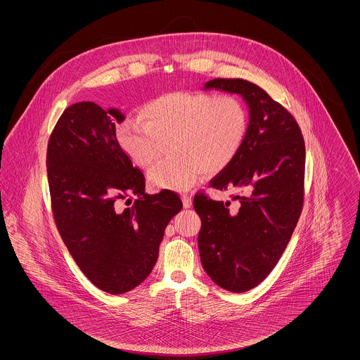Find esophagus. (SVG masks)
Returning a JSON list of instances; mask_svg holds the SVG:
<instances>
[{
  "label": "esophagus",
  "mask_w": 360,
  "mask_h": 360,
  "mask_svg": "<svg viewBox=\"0 0 360 360\" xmlns=\"http://www.w3.org/2000/svg\"><path fill=\"white\" fill-rule=\"evenodd\" d=\"M182 201H184V206H185V207H190L191 204H193L191 195L188 194V193H184V194H182Z\"/></svg>",
  "instance_id": "34e87169"
}]
</instances>
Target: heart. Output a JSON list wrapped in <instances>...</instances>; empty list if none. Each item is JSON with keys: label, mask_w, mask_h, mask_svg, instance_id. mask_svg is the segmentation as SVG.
<instances>
[{"label": "heart", "mask_w": 360, "mask_h": 360, "mask_svg": "<svg viewBox=\"0 0 360 360\" xmlns=\"http://www.w3.org/2000/svg\"><path fill=\"white\" fill-rule=\"evenodd\" d=\"M141 120L117 125L121 151L148 169L158 160L163 141L175 155L150 172L154 188L185 190L205 172H224L239 155L250 129L245 103L231 93L172 91L143 105Z\"/></svg>", "instance_id": "obj_1"}]
</instances>
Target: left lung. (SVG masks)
Instances as JSON below:
<instances>
[{
	"mask_svg": "<svg viewBox=\"0 0 360 360\" xmlns=\"http://www.w3.org/2000/svg\"><path fill=\"white\" fill-rule=\"evenodd\" d=\"M205 89L240 94L250 129L236 159L209 186L232 190L231 201L194 195L201 217L198 248L212 281L233 292L254 289L273 271L304 205L305 141L290 112L245 79L216 78Z\"/></svg>",
	"mask_w": 360,
	"mask_h": 360,
	"instance_id": "left-lung-1",
	"label": "left lung"
}]
</instances>
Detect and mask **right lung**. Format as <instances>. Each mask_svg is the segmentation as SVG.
<instances>
[{"instance_id": "1", "label": "right lung", "mask_w": 360, "mask_h": 360, "mask_svg": "<svg viewBox=\"0 0 360 360\" xmlns=\"http://www.w3.org/2000/svg\"><path fill=\"white\" fill-rule=\"evenodd\" d=\"M122 120L117 109L74 103L47 147L56 228L86 278L109 294L132 290L150 275L165 229L184 206L172 190L144 191L143 172L116 140V121ZM122 200L131 206L121 208Z\"/></svg>"}]
</instances>
